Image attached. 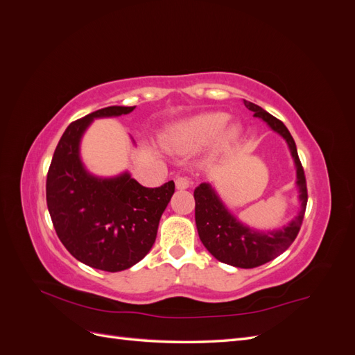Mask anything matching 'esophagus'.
Wrapping results in <instances>:
<instances>
[{"label": "esophagus", "instance_id": "34e87169", "mask_svg": "<svg viewBox=\"0 0 355 355\" xmlns=\"http://www.w3.org/2000/svg\"><path fill=\"white\" fill-rule=\"evenodd\" d=\"M191 185V180L187 176H178L176 178V188L178 189H187Z\"/></svg>", "mask_w": 355, "mask_h": 355}]
</instances>
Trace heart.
I'll use <instances>...</instances> for the list:
<instances>
[{"label":"heart","mask_w":355,"mask_h":355,"mask_svg":"<svg viewBox=\"0 0 355 355\" xmlns=\"http://www.w3.org/2000/svg\"><path fill=\"white\" fill-rule=\"evenodd\" d=\"M228 121V114L225 112H204L179 123L168 135L170 145L180 151H194L218 137L220 148L228 146L240 136L241 127L239 124L230 125L222 131Z\"/></svg>","instance_id":"b5f03b06"}]
</instances>
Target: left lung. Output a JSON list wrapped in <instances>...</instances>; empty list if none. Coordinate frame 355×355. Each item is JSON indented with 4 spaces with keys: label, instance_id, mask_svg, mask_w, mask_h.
Returning a JSON list of instances; mask_svg holds the SVG:
<instances>
[{
    "label": "left lung",
    "instance_id": "8db88e82",
    "mask_svg": "<svg viewBox=\"0 0 355 355\" xmlns=\"http://www.w3.org/2000/svg\"><path fill=\"white\" fill-rule=\"evenodd\" d=\"M244 105L247 110L253 111V116L262 118L274 132L280 133L286 139L295 159L296 185L300 200V211L292 222L282 230L262 232L253 231L235 219L209 184H201L196 188V223L201 243L218 261L247 270V268H256L272 261L295 241L304 220L308 191L296 144L287 127L261 106L249 101H244Z\"/></svg>",
    "mask_w": 355,
    "mask_h": 355
}]
</instances>
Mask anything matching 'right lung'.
Returning a JSON list of instances; mask_svg holds the SVG:
<instances>
[{"label":"right lung","mask_w":355,"mask_h":355,"mask_svg":"<svg viewBox=\"0 0 355 355\" xmlns=\"http://www.w3.org/2000/svg\"><path fill=\"white\" fill-rule=\"evenodd\" d=\"M135 106H108L68 125L53 154L46 182L47 207L62 244L80 262L118 272L142 261L155 243L161 214L175 182L145 188L123 173L90 175L80 159V141L94 118L118 116Z\"/></svg>","instance_id":"1"}]
</instances>
